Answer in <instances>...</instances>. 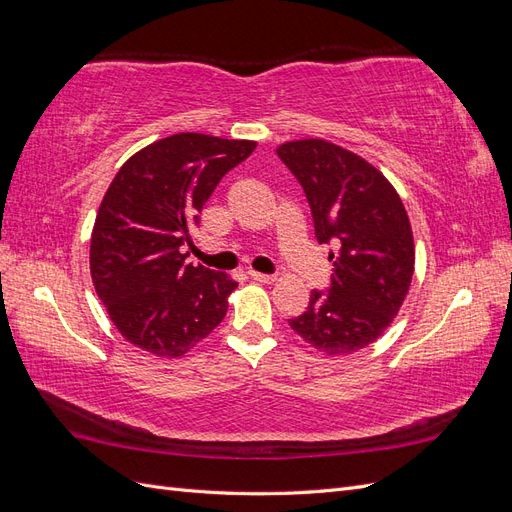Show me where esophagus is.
Here are the masks:
<instances>
[{"label":"esophagus","instance_id":"1","mask_svg":"<svg viewBox=\"0 0 512 512\" xmlns=\"http://www.w3.org/2000/svg\"><path fill=\"white\" fill-rule=\"evenodd\" d=\"M247 275H250L254 282H260V284H271V282H275V275H267V273H258V271H247Z\"/></svg>","mask_w":512,"mask_h":512}]
</instances>
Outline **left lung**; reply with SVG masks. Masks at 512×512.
<instances>
[{"instance_id": "left-lung-1", "label": "left lung", "mask_w": 512, "mask_h": 512, "mask_svg": "<svg viewBox=\"0 0 512 512\" xmlns=\"http://www.w3.org/2000/svg\"><path fill=\"white\" fill-rule=\"evenodd\" d=\"M312 209L318 243L337 252L329 290H312L292 331L327 354H352L386 331L414 273V239L404 203L376 166L322 138L277 147Z\"/></svg>"}]
</instances>
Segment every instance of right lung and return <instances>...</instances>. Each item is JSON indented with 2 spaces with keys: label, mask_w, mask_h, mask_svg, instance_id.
I'll return each instance as SVG.
<instances>
[{
  "label": "right lung",
  "mask_w": 512,
  "mask_h": 512,
  "mask_svg": "<svg viewBox=\"0 0 512 512\" xmlns=\"http://www.w3.org/2000/svg\"><path fill=\"white\" fill-rule=\"evenodd\" d=\"M254 141L181 132L141 149L108 185L91 232L89 269L100 301L130 344L177 359L224 320L237 282L185 265L215 185Z\"/></svg>",
  "instance_id": "add662e5"
}]
</instances>
